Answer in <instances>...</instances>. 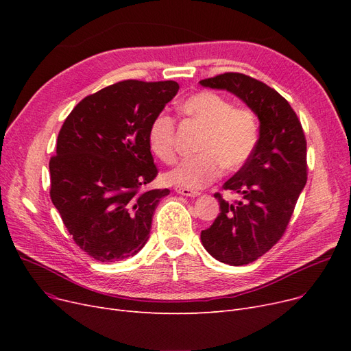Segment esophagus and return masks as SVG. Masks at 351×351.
Wrapping results in <instances>:
<instances>
[{
    "mask_svg": "<svg viewBox=\"0 0 351 351\" xmlns=\"http://www.w3.org/2000/svg\"><path fill=\"white\" fill-rule=\"evenodd\" d=\"M175 192L179 193V195H183V196H189V197H195L199 195L197 191H192V189H186V188H180V186H176L175 188Z\"/></svg>",
    "mask_w": 351,
    "mask_h": 351,
    "instance_id": "obj_1",
    "label": "esophagus"
}]
</instances>
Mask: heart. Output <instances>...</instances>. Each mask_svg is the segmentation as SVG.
<instances>
[{
    "instance_id": "1",
    "label": "heart",
    "mask_w": 351,
    "mask_h": 351,
    "mask_svg": "<svg viewBox=\"0 0 351 351\" xmlns=\"http://www.w3.org/2000/svg\"><path fill=\"white\" fill-rule=\"evenodd\" d=\"M182 112L205 128L197 151L200 154L180 160L165 173L171 185L200 189L223 172L236 171L250 159L261 136V123L254 110L234 106L230 99L210 90H202L180 105ZM176 125L166 112H159L147 129V145L165 163L176 159Z\"/></svg>"
}]
</instances>
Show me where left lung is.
I'll return each mask as SVG.
<instances>
[{"label": "left lung", "mask_w": 351, "mask_h": 351, "mask_svg": "<svg viewBox=\"0 0 351 351\" xmlns=\"http://www.w3.org/2000/svg\"><path fill=\"white\" fill-rule=\"evenodd\" d=\"M241 98L261 122L259 143L250 159L223 185L241 195L233 204L215 193L220 213L200 241L216 261L243 266L269 252L283 236L307 182L306 138L290 104L278 90L239 72L202 80Z\"/></svg>", "instance_id": "8db88e82"}]
</instances>
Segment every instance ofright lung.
<instances>
[{
  "label": "right lung",
  "mask_w": 351,
  "mask_h": 351,
  "mask_svg": "<svg viewBox=\"0 0 351 351\" xmlns=\"http://www.w3.org/2000/svg\"><path fill=\"white\" fill-rule=\"evenodd\" d=\"M178 90L175 81H121L84 98L61 128L49 160L51 200L95 261L128 259L149 239L169 189H143L158 175L147 129Z\"/></svg>",
  "instance_id": "obj_1"
}]
</instances>
